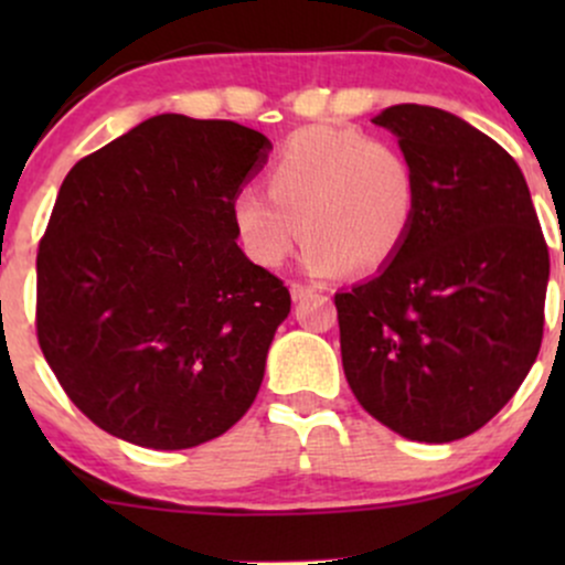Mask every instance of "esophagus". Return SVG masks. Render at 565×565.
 <instances>
[{
	"instance_id": "esophagus-1",
	"label": "esophagus",
	"mask_w": 565,
	"mask_h": 565,
	"mask_svg": "<svg viewBox=\"0 0 565 565\" xmlns=\"http://www.w3.org/2000/svg\"><path fill=\"white\" fill-rule=\"evenodd\" d=\"M289 291H291V300H305V297L313 295V287H305V284H289Z\"/></svg>"
}]
</instances>
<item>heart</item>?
<instances>
[{
    "label": "heart",
    "mask_w": 565,
    "mask_h": 565,
    "mask_svg": "<svg viewBox=\"0 0 565 565\" xmlns=\"http://www.w3.org/2000/svg\"><path fill=\"white\" fill-rule=\"evenodd\" d=\"M268 191L244 188L231 201L244 255L278 268L305 233L302 265L319 278L391 265L419 212L412 159L395 142L350 127L291 135L270 167Z\"/></svg>",
    "instance_id": "b5f03b06"
}]
</instances>
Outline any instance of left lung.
<instances>
[{"instance_id":"1","label":"left lung","mask_w":565,"mask_h":565,"mask_svg":"<svg viewBox=\"0 0 565 565\" xmlns=\"http://www.w3.org/2000/svg\"><path fill=\"white\" fill-rule=\"evenodd\" d=\"M419 178V212L391 265L337 291L342 369L359 404L408 440L481 430L542 345L550 252L521 167L433 106L374 116Z\"/></svg>"}]
</instances>
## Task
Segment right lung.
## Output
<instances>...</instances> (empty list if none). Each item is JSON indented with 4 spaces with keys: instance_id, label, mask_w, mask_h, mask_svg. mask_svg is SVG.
<instances>
[{
    "instance_id": "add662e5",
    "label": "right lung",
    "mask_w": 565,
    "mask_h": 565,
    "mask_svg": "<svg viewBox=\"0 0 565 565\" xmlns=\"http://www.w3.org/2000/svg\"><path fill=\"white\" fill-rule=\"evenodd\" d=\"M270 140L159 114L71 167L36 255V337L97 427L191 449L252 406L291 297L238 249L231 201Z\"/></svg>"
}]
</instances>
